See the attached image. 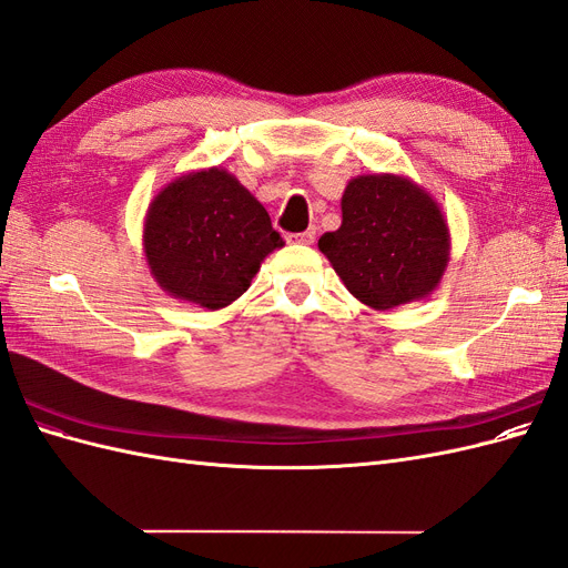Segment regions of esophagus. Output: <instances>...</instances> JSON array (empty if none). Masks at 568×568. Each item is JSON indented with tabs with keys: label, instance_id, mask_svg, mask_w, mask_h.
Here are the masks:
<instances>
[{
	"label": "esophagus",
	"instance_id": "34e87169",
	"mask_svg": "<svg viewBox=\"0 0 568 568\" xmlns=\"http://www.w3.org/2000/svg\"><path fill=\"white\" fill-rule=\"evenodd\" d=\"M288 244H313L315 242V227L298 232V234H286Z\"/></svg>",
	"mask_w": 568,
	"mask_h": 568
}]
</instances>
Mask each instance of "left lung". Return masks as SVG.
I'll use <instances>...</instances> for the list:
<instances>
[{
    "instance_id": "left-lung-1",
    "label": "left lung",
    "mask_w": 568,
    "mask_h": 568,
    "mask_svg": "<svg viewBox=\"0 0 568 568\" xmlns=\"http://www.w3.org/2000/svg\"><path fill=\"white\" fill-rule=\"evenodd\" d=\"M341 227L317 246L359 303L390 311L440 284L450 230L424 186L393 173L357 175L341 196Z\"/></svg>"
}]
</instances>
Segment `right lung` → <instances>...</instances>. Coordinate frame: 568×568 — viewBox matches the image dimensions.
<instances>
[{"instance_id": "obj_1", "label": "right lung", "mask_w": 568, "mask_h": 568, "mask_svg": "<svg viewBox=\"0 0 568 568\" xmlns=\"http://www.w3.org/2000/svg\"><path fill=\"white\" fill-rule=\"evenodd\" d=\"M142 242L165 294L205 311L242 296L265 257L284 246L263 203L222 168L165 184L149 203Z\"/></svg>"}]
</instances>
